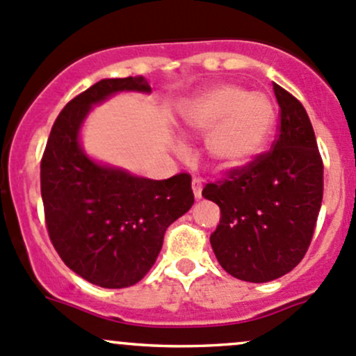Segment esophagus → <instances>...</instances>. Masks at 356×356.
Segmentation results:
<instances>
[{"label":"esophagus","instance_id":"34e87169","mask_svg":"<svg viewBox=\"0 0 356 356\" xmlns=\"http://www.w3.org/2000/svg\"><path fill=\"white\" fill-rule=\"evenodd\" d=\"M201 189H203V182H201V179L195 177L193 179V193H195L196 200L201 198Z\"/></svg>","mask_w":356,"mask_h":356}]
</instances>
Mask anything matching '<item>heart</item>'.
<instances>
[{
    "label": "heart",
    "instance_id": "obj_1",
    "mask_svg": "<svg viewBox=\"0 0 356 356\" xmlns=\"http://www.w3.org/2000/svg\"><path fill=\"white\" fill-rule=\"evenodd\" d=\"M186 125L207 136L211 161L231 168L253 160L275 124L274 102L239 86H217L193 98L182 111Z\"/></svg>",
    "mask_w": 356,
    "mask_h": 356
}]
</instances>
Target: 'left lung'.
Wrapping results in <instances>:
<instances>
[{
  "label": "left lung",
  "instance_id": "left-lung-1",
  "mask_svg": "<svg viewBox=\"0 0 356 356\" xmlns=\"http://www.w3.org/2000/svg\"><path fill=\"white\" fill-rule=\"evenodd\" d=\"M277 139L201 195L220 208L210 243L232 277L268 282L293 270L307 253L324 196V163L307 110L274 84Z\"/></svg>",
  "mask_w": 356,
  "mask_h": 356
}]
</instances>
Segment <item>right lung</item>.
<instances>
[{
	"instance_id": "1",
	"label": "right lung",
	"mask_w": 356,
	"mask_h": 356,
	"mask_svg": "<svg viewBox=\"0 0 356 356\" xmlns=\"http://www.w3.org/2000/svg\"><path fill=\"white\" fill-rule=\"evenodd\" d=\"M118 91L149 92L145 77L103 79L60 111L41 160L49 239L75 274L102 288L134 286L155 264L168 225L195 203L191 175L163 181L99 165L79 145L92 105Z\"/></svg>"
}]
</instances>
